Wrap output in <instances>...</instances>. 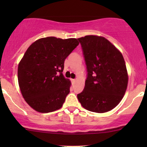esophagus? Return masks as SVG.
<instances>
[{"label": "esophagus", "mask_w": 147, "mask_h": 147, "mask_svg": "<svg viewBox=\"0 0 147 147\" xmlns=\"http://www.w3.org/2000/svg\"><path fill=\"white\" fill-rule=\"evenodd\" d=\"M71 82H72V84H73L76 82V80L75 79H71Z\"/></svg>", "instance_id": "obj_1"}]
</instances>
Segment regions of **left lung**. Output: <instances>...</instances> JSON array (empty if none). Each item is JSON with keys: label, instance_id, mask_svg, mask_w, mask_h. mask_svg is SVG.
<instances>
[{"label": "left lung", "instance_id": "1", "mask_svg": "<svg viewBox=\"0 0 147 147\" xmlns=\"http://www.w3.org/2000/svg\"><path fill=\"white\" fill-rule=\"evenodd\" d=\"M85 60L87 78L78 99L89 111L104 113L116 107L125 94L128 74L122 53L103 37L78 39Z\"/></svg>", "mask_w": 147, "mask_h": 147}]
</instances>
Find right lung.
<instances>
[{
    "instance_id": "obj_1",
    "label": "right lung",
    "mask_w": 147,
    "mask_h": 147,
    "mask_svg": "<svg viewBox=\"0 0 147 147\" xmlns=\"http://www.w3.org/2000/svg\"><path fill=\"white\" fill-rule=\"evenodd\" d=\"M78 45L74 38L48 37L26 51L18 67V82L24 99L36 111L47 113L62 107L71 85L62 74L64 61Z\"/></svg>"
}]
</instances>
